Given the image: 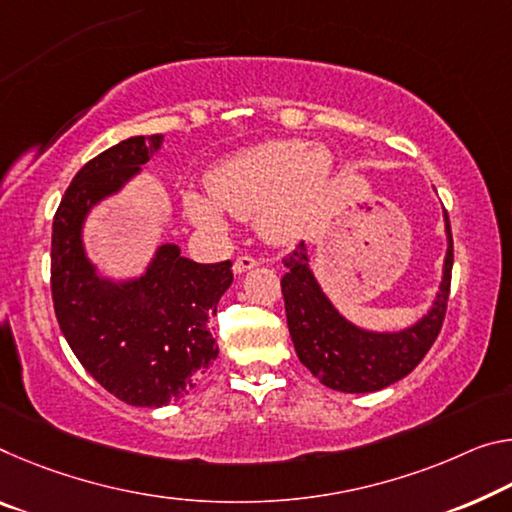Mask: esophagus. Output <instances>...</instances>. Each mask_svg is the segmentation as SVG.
<instances>
[{
  "instance_id": "1",
  "label": "esophagus",
  "mask_w": 512,
  "mask_h": 512,
  "mask_svg": "<svg viewBox=\"0 0 512 512\" xmlns=\"http://www.w3.org/2000/svg\"><path fill=\"white\" fill-rule=\"evenodd\" d=\"M259 262L255 257H250V255H241V257H237L234 259V266H232V271L237 273V275H241V273H246V271H250V269H255Z\"/></svg>"
}]
</instances>
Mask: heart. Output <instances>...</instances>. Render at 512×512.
Masks as SVG:
<instances>
[{
	"label": "heart",
	"instance_id": "heart-1",
	"mask_svg": "<svg viewBox=\"0 0 512 512\" xmlns=\"http://www.w3.org/2000/svg\"><path fill=\"white\" fill-rule=\"evenodd\" d=\"M335 157L323 145L300 139L264 141L230 154L205 177L207 196L182 193L184 216L193 225L221 230L225 214L255 218L257 230L273 246L303 239L328 191Z\"/></svg>",
	"mask_w": 512,
	"mask_h": 512
}]
</instances>
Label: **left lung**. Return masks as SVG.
Returning <instances> with one entry per match:
<instances>
[{"label":"left lung","mask_w":512,"mask_h":512,"mask_svg":"<svg viewBox=\"0 0 512 512\" xmlns=\"http://www.w3.org/2000/svg\"><path fill=\"white\" fill-rule=\"evenodd\" d=\"M446 255L440 289L428 312L401 330H369L348 321L321 289L310 266V250L300 241L282 264L287 326L298 360L323 385L346 394H367L385 389L424 360L440 335L451 287L453 241L449 216L444 212Z\"/></svg>","instance_id":"left-lung-1"}]
</instances>
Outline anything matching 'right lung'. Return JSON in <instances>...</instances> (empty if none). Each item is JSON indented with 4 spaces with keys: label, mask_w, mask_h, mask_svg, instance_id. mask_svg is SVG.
<instances>
[{
    "label": "right lung",
    "mask_w": 512,
    "mask_h": 512,
    "mask_svg": "<svg viewBox=\"0 0 512 512\" xmlns=\"http://www.w3.org/2000/svg\"><path fill=\"white\" fill-rule=\"evenodd\" d=\"M164 136H132L97 154L70 182L52 223V298L72 353L107 392L136 408L182 399L212 367L207 328L232 285V262L198 264L161 243L143 273L102 275L86 253L84 227L161 150Z\"/></svg>",
    "instance_id": "add662e5"
}]
</instances>
